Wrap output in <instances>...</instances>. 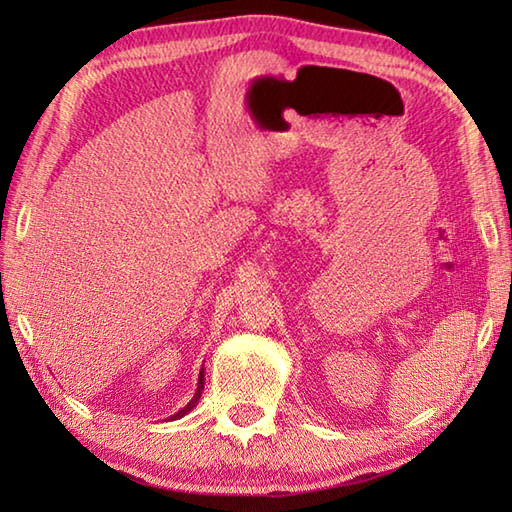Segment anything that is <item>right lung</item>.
Returning <instances> with one entry per match:
<instances>
[{
    "mask_svg": "<svg viewBox=\"0 0 512 512\" xmlns=\"http://www.w3.org/2000/svg\"><path fill=\"white\" fill-rule=\"evenodd\" d=\"M202 389H204V374L200 372V383H198V391H195V396L191 398V402H189V405L187 407H184V409H180L178 413H176V416H173V418H180V416H184V413H187V411H191L195 405H198V400H200V396H202Z\"/></svg>",
    "mask_w": 512,
    "mask_h": 512,
    "instance_id": "obj_1",
    "label": "right lung"
}]
</instances>
